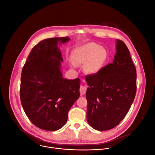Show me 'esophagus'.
Returning a JSON list of instances; mask_svg holds the SVG:
<instances>
[{"label":"esophagus","mask_w":155,"mask_h":155,"mask_svg":"<svg viewBox=\"0 0 155 155\" xmlns=\"http://www.w3.org/2000/svg\"><path fill=\"white\" fill-rule=\"evenodd\" d=\"M83 81L84 82V80H83ZM86 91H87V87L83 86V85L80 86V92L81 96L84 95L85 94Z\"/></svg>","instance_id":"obj_1"}]
</instances>
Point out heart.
<instances>
[{"label": "heart", "mask_w": 155, "mask_h": 155, "mask_svg": "<svg viewBox=\"0 0 155 155\" xmlns=\"http://www.w3.org/2000/svg\"><path fill=\"white\" fill-rule=\"evenodd\" d=\"M72 55L75 63L85 64V71L91 74H95L101 70L107 57L105 49L94 43L78 47Z\"/></svg>", "instance_id": "b5f03b06"}]
</instances>
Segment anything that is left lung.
<instances>
[{"instance_id":"obj_1","label":"left lung","mask_w":155,"mask_h":155,"mask_svg":"<svg viewBox=\"0 0 155 155\" xmlns=\"http://www.w3.org/2000/svg\"><path fill=\"white\" fill-rule=\"evenodd\" d=\"M116 53L112 63L96 74L88 75L86 92L88 123L97 131L117 126L135 98L136 70L125 43L116 39Z\"/></svg>"}]
</instances>
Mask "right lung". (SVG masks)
I'll return each instance as SVG.
<instances>
[{
	"label": "right lung",
	"mask_w": 155,
	"mask_h": 155,
	"mask_svg": "<svg viewBox=\"0 0 155 155\" xmlns=\"http://www.w3.org/2000/svg\"><path fill=\"white\" fill-rule=\"evenodd\" d=\"M68 37L44 39L34 46L22 68L20 97L26 114L36 127L56 131L66 124L80 97V80L63 77L60 46Z\"/></svg>",
	"instance_id": "1"
}]
</instances>
